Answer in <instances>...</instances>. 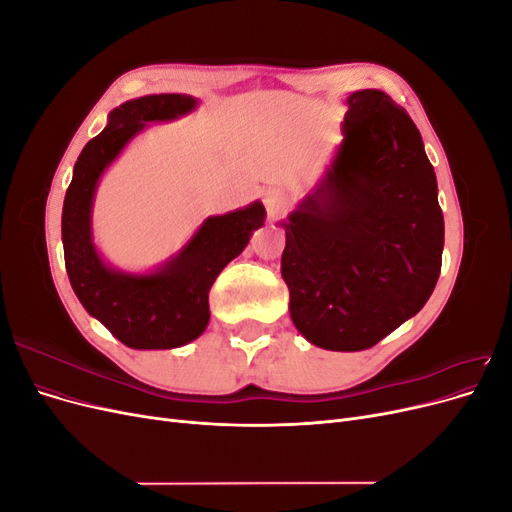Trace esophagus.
I'll return each mask as SVG.
<instances>
[{"label": "esophagus", "mask_w": 512, "mask_h": 512, "mask_svg": "<svg viewBox=\"0 0 512 512\" xmlns=\"http://www.w3.org/2000/svg\"><path fill=\"white\" fill-rule=\"evenodd\" d=\"M282 205H284V194H280V192H267L265 194V207H267L269 213L280 211Z\"/></svg>", "instance_id": "34e87169"}]
</instances>
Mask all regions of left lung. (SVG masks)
<instances>
[{"instance_id":"8db88e82","label":"left lung","mask_w":512,"mask_h":512,"mask_svg":"<svg viewBox=\"0 0 512 512\" xmlns=\"http://www.w3.org/2000/svg\"><path fill=\"white\" fill-rule=\"evenodd\" d=\"M284 228L282 277L307 342L365 350L421 312L442 269L444 215L406 108L354 91L327 179Z\"/></svg>"}]
</instances>
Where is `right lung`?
<instances>
[{
    "label": "right lung",
    "mask_w": 512,
    "mask_h": 512,
    "mask_svg": "<svg viewBox=\"0 0 512 512\" xmlns=\"http://www.w3.org/2000/svg\"><path fill=\"white\" fill-rule=\"evenodd\" d=\"M194 106L192 96L160 94L115 108L108 126L91 138L76 160L61 213V241L74 294L121 344L138 350L177 348L207 329L213 282L265 222L262 203L215 215L175 260L149 275L117 273L100 260L91 243L89 218L102 170L147 121L175 119Z\"/></svg>",
    "instance_id": "add662e5"
}]
</instances>
